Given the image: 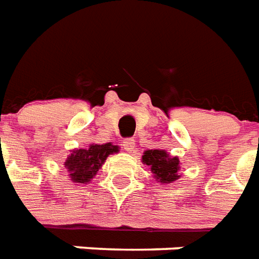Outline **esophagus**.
Masks as SVG:
<instances>
[{"label":"esophagus","instance_id":"1","mask_svg":"<svg viewBox=\"0 0 259 259\" xmlns=\"http://www.w3.org/2000/svg\"><path fill=\"white\" fill-rule=\"evenodd\" d=\"M122 147H124V150L132 151L134 149H135V141H134V139H131V138L124 139V141H122Z\"/></svg>","mask_w":259,"mask_h":259}]
</instances>
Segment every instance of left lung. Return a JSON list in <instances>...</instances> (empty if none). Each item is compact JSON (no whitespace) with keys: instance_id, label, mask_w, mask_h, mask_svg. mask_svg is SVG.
I'll return each instance as SVG.
<instances>
[{"instance_id":"1","label":"left lung","mask_w":259,"mask_h":259,"mask_svg":"<svg viewBox=\"0 0 259 259\" xmlns=\"http://www.w3.org/2000/svg\"><path fill=\"white\" fill-rule=\"evenodd\" d=\"M142 162L151 169L157 182L172 183L180 178V161L178 157H170L165 150H146L142 155Z\"/></svg>"}]
</instances>
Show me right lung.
Here are the masks:
<instances>
[{
	"label": "right lung",
	"instance_id": "right-lung-1",
	"mask_svg": "<svg viewBox=\"0 0 259 259\" xmlns=\"http://www.w3.org/2000/svg\"><path fill=\"white\" fill-rule=\"evenodd\" d=\"M114 153H118V146L112 145L110 142L105 145L91 143L85 149L72 150L64 165L69 172L72 182L85 184L97 175L108 155Z\"/></svg>",
	"mask_w": 259,
	"mask_h": 259
}]
</instances>
